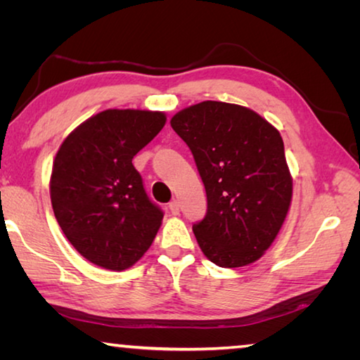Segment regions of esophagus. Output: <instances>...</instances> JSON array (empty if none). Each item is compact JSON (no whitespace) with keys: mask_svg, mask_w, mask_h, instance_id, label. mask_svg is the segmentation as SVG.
<instances>
[{"mask_svg":"<svg viewBox=\"0 0 360 360\" xmlns=\"http://www.w3.org/2000/svg\"><path fill=\"white\" fill-rule=\"evenodd\" d=\"M179 208H181V206H179V202H178V200H173V202L172 203H169V211H172V214H179Z\"/></svg>","mask_w":360,"mask_h":360,"instance_id":"esophagus-1","label":"esophagus"}]
</instances>
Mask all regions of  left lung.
<instances>
[{"label":"left lung","mask_w":360,"mask_h":360,"mask_svg":"<svg viewBox=\"0 0 360 360\" xmlns=\"http://www.w3.org/2000/svg\"><path fill=\"white\" fill-rule=\"evenodd\" d=\"M172 127L192 150L208 198L192 225L212 264L236 268L262 257L288 216L292 178L284 143L257 112L222 101L179 111Z\"/></svg>","instance_id":"1"}]
</instances>
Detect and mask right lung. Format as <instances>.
Listing matches in <instances>:
<instances>
[{
  "label": "right lung",
  "instance_id": "1",
  "mask_svg": "<svg viewBox=\"0 0 360 360\" xmlns=\"http://www.w3.org/2000/svg\"><path fill=\"white\" fill-rule=\"evenodd\" d=\"M163 112L106 109L71 131L51 176L53 214L76 251L122 271L150 248L163 211L150 202L133 157L163 129Z\"/></svg>",
  "mask_w": 360,
  "mask_h": 360
}]
</instances>
